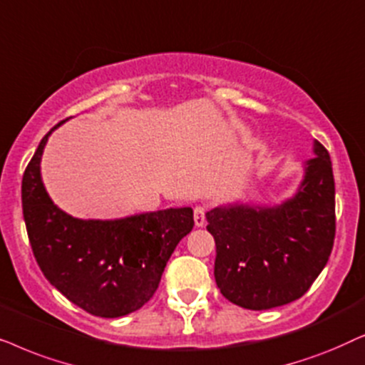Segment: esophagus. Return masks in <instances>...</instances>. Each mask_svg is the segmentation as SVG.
Masks as SVG:
<instances>
[{
	"mask_svg": "<svg viewBox=\"0 0 365 365\" xmlns=\"http://www.w3.org/2000/svg\"><path fill=\"white\" fill-rule=\"evenodd\" d=\"M205 213H207L205 207H202V205L195 207V210H193V220H195L197 227L205 225Z\"/></svg>",
	"mask_w": 365,
	"mask_h": 365,
	"instance_id": "obj_1",
	"label": "esophagus"
}]
</instances>
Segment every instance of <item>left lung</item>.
Returning <instances> with one entry per match:
<instances>
[{
	"instance_id": "1",
	"label": "left lung",
	"mask_w": 365,
	"mask_h": 365,
	"mask_svg": "<svg viewBox=\"0 0 365 365\" xmlns=\"http://www.w3.org/2000/svg\"><path fill=\"white\" fill-rule=\"evenodd\" d=\"M295 192L274 205L232 202L205 213L217 245L223 297L250 310L290 304L327 264L335 235V185L329 152L314 140Z\"/></svg>"
}]
</instances>
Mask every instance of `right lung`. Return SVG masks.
I'll return each mask as SVG.
<instances>
[{
  "instance_id": "obj_1",
  "label": "right lung",
  "mask_w": 365,
  "mask_h": 365,
  "mask_svg": "<svg viewBox=\"0 0 365 365\" xmlns=\"http://www.w3.org/2000/svg\"><path fill=\"white\" fill-rule=\"evenodd\" d=\"M61 123L43 137L23 177L33 254L48 282L78 307L96 317H123L152 299L175 247L192 232L193 210L165 208L106 220L61 210L41 180L43 150Z\"/></svg>"
}]
</instances>
